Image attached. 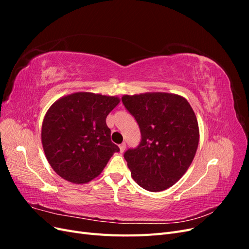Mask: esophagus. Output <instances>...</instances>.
<instances>
[{
    "mask_svg": "<svg viewBox=\"0 0 249 249\" xmlns=\"http://www.w3.org/2000/svg\"><path fill=\"white\" fill-rule=\"evenodd\" d=\"M119 149H120V153H124L125 150V143H122V144L119 145Z\"/></svg>",
    "mask_w": 249,
    "mask_h": 249,
    "instance_id": "1",
    "label": "esophagus"
}]
</instances>
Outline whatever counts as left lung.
Segmentation results:
<instances>
[{"label": "left lung", "instance_id": "1", "mask_svg": "<svg viewBox=\"0 0 249 249\" xmlns=\"http://www.w3.org/2000/svg\"><path fill=\"white\" fill-rule=\"evenodd\" d=\"M122 101L141 132L140 144L124 153L133 179L150 192L166 190L185 175L196 154V115L185 97L175 93L125 94Z\"/></svg>", "mask_w": 249, "mask_h": 249}]
</instances>
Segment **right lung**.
I'll return each mask as SVG.
<instances>
[{"label": "right lung", "instance_id": "1", "mask_svg": "<svg viewBox=\"0 0 249 249\" xmlns=\"http://www.w3.org/2000/svg\"><path fill=\"white\" fill-rule=\"evenodd\" d=\"M118 96L74 92L49 108L41 127L47 160L58 176L73 184L99 177L119 147L111 141L106 118Z\"/></svg>", "mask_w": 249, "mask_h": 249}]
</instances>
